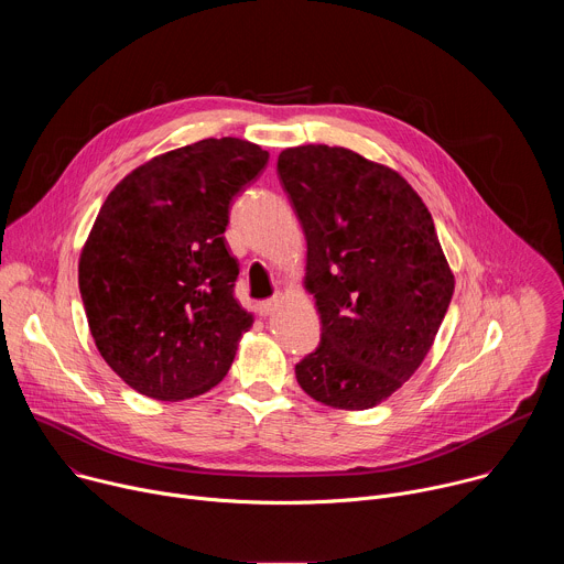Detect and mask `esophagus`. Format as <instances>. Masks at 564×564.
<instances>
[{
	"mask_svg": "<svg viewBox=\"0 0 564 564\" xmlns=\"http://www.w3.org/2000/svg\"><path fill=\"white\" fill-rule=\"evenodd\" d=\"M276 303H279V299H276V296L265 299V301H259V303H257V312H259V316H268V314H272V312L276 310Z\"/></svg>",
	"mask_w": 564,
	"mask_h": 564,
	"instance_id": "obj_1",
	"label": "esophagus"
}]
</instances>
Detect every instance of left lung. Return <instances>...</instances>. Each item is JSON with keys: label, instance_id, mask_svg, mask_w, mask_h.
<instances>
[{"label": "left lung", "instance_id": "1", "mask_svg": "<svg viewBox=\"0 0 564 564\" xmlns=\"http://www.w3.org/2000/svg\"><path fill=\"white\" fill-rule=\"evenodd\" d=\"M276 174L321 316L296 381L326 406L372 409L420 368L455 290L431 212L397 172L344 147L285 149Z\"/></svg>", "mask_w": 564, "mask_h": 564}]
</instances>
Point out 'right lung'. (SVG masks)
I'll return each mask as SVG.
<instances>
[{"label":"right lung","instance_id":"add662e5","mask_svg":"<svg viewBox=\"0 0 564 564\" xmlns=\"http://www.w3.org/2000/svg\"><path fill=\"white\" fill-rule=\"evenodd\" d=\"M270 153L207 138L133 170L79 257V294L105 361L138 392L176 401L214 388L252 316L234 299L229 207Z\"/></svg>","mask_w":564,"mask_h":564}]
</instances>
